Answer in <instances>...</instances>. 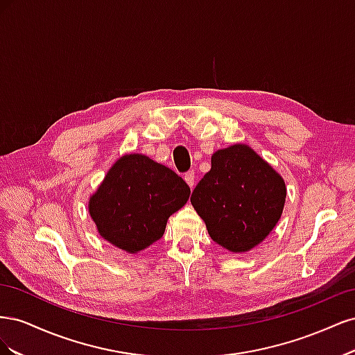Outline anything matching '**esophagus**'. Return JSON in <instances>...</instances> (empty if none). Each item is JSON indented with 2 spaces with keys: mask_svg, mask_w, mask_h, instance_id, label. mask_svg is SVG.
<instances>
[{
  "mask_svg": "<svg viewBox=\"0 0 355 355\" xmlns=\"http://www.w3.org/2000/svg\"><path fill=\"white\" fill-rule=\"evenodd\" d=\"M184 179H185V182H187L189 188H194V185H196V175H194V171H188V173H185Z\"/></svg>",
  "mask_w": 355,
  "mask_h": 355,
  "instance_id": "1",
  "label": "esophagus"
}]
</instances>
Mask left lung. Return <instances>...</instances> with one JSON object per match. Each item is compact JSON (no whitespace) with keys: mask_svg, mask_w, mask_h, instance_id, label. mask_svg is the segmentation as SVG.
Here are the masks:
<instances>
[{"mask_svg":"<svg viewBox=\"0 0 355 355\" xmlns=\"http://www.w3.org/2000/svg\"><path fill=\"white\" fill-rule=\"evenodd\" d=\"M284 201L282 176L245 145L214 153L191 196L211 240L235 253L253 249L274 230Z\"/></svg>","mask_w":355,"mask_h":355,"instance_id":"1","label":"left lung"}]
</instances>
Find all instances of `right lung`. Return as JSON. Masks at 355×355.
Listing matches in <instances>:
<instances>
[{
	"mask_svg": "<svg viewBox=\"0 0 355 355\" xmlns=\"http://www.w3.org/2000/svg\"><path fill=\"white\" fill-rule=\"evenodd\" d=\"M191 194L173 170L141 154L124 155L108 171L89 210L102 237L136 253L163 237L167 219Z\"/></svg>",
	"mask_w": 355,
	"mask_h": 355,
	"instance_id": "add662e5",
	"label": "right lung"
}]
</instances>
